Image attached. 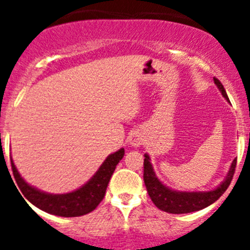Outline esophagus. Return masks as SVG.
Here are the masks:
<instances>
[{"label":"esophagus","mask_w":250,"mask_h":250,"mask_svg":"<svg viewBox=\"0 0 250 250\" xmlns=\"http://www.w3.org/2000/svg\"><path fill=\"white\" fill-rule=\"evenodd\" d=\"M129 143L132 145V146H139L143 143V139L139 135V132H132L129 136Z\"/></svg>","instance_id":"34e87169"}]
</instances>
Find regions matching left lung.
Returning a JSON list of instances; mask_svg holds the SVG:
<instances>
[{
    "mask_svg": "<svg viewBox=\"0 0 250 250\" xmlns=\"http://www.w3.org/2000/svg\"><path fill=\"white\" fill-rule=\"evenodd\" d=\"M214 83L218 86L222 95L227 100H229L224 86L222 85L216 77H214ZM144 159V183L146 187V190L149 196L151 198L152 203L163 211L171 214H187L191 211L202 210L204 208L209 207L214 202L219 199L224 194V191L228 189L230 185L231 179L235 173V167H237V159L231 163L230 170L224 182L219 187L211 191H176L171 190L165 187L159 179L155 176V173L152 170L150 164V158L147 154H145Z\"/></svg>",
    "mask_w": 250,
    "mask_h": 250,
    "instance_id": "left-lung-1",
    "label": "left lung"
}]
</instances>
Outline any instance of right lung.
I'll return each instance as SVG.
<instances>
[{
	"label": "right lung",
	"mask_w": 250,
	"mask_h": 250,
	"mask_svg": "<svg viewBox=\"0 0 250 250\" xmlns=\"http://www.w3.org/2000/svg\"><path fill=\"white\" fill-rule=\"evenodd\" d=\"M125 150L120 149L106 158L100 169L80 189L67 194H47L40 191L21 178L16 167L11 160V167L16 183L19 185L20 193L23 194L26 199L46 213L59 216H81L90 213L100 204L106 193V188L110 182L115 167L123 159ZM17 188V187H16ZM22 196V195H21ZM27 203V202H26Z\"/></svg>",
	"instance_id": "right-lung-1"
}]
</instances>
